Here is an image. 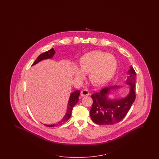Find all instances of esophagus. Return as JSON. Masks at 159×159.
<instances>
[{"mask_svg": "<svg viewBox=\"0 0 159 159\" xmlns=\"http://www.w3.org/2000/svg\"><path fill=\"white\" fill-rule=\"evenodd\" d=\"M90 93L86 89H84V90H82V92H81L82 96H87L90 95Z\"/></svg>", "mask_w": 159, "mask_h": 159, "instance_id": "1", "label": "esophagus"}]
</instances>
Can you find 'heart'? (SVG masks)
Wrapping results in <instances>:
<instances>
[{"mask_svg":"<svg viewBox=\"0 0 159 159\" xmlns=\"http://www.w3.org/2000/svg\"><path fill=\"white\" fill-rule=\"evenodd\" d=\"M117 68L116 58L101 51H93L83 55L79 60V69L74 68L75 76L78 79L84 78L89 73V79L93 84L102 85L111 80Z\"/></svg>","mask_w":159,"mask_h":159,"instance_id":"1","label":"heart"}]
</instances>
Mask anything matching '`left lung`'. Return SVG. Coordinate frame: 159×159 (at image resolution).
I'll return each instance as SVG.
<instances>
[{"mask_svg": "<svg viewBox=\"0 0 159 159\" xmlns=\"http://www.w3.org/2000/svg\"><path fill=\"white\" fill-rule=\"evenodd\" d=\"M129 76L126 80V84L130 86V92L124 98L109 100L107 96L111 89L118 87L104 88L100 93L92 94L93 105L90 111L92 120L98 125H111L118 123L122 120L135 101V77L136 72L133 67L128 71Z\"/></svg>", "mask_w": 159, "mask_h": 159, "instance_id": "left-lung-1", "label": "left lung"}]
</instances>
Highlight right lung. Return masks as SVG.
<instances>
[{
    "label": "right lung",
    "mask_w": 159,
    "mask_h": 159,
    "mask_svg": "<svg viewBox=\"0 0 159 159\" xmlns=\"http://www.w3.org/2000/svg\"><path fill=\"white\" fill-rule=\"evenodd\" d=\"M55 50L53 49V48H52V49H51L50 50H49L48 51H46V52H45L43 53H41V55H39L38 58H37V59L35 61V62L32 65V66L37 64V63H39V62H40L41 61H42L43 59L52 58L53 57V55L55 54ZM80 92L79 90L75 91V92L71 93L70 96V98H69V102H68V106H67L66 114V115L64 116V118H63L62 120H61L60 122H58L57 124H56L45 125H46L47 126H49V127H54L55 126L62 125L64 123L67 122V120H69V118L71 116L73 107L76 104V103L79 101V97L80 96Z\"/></svg>",
    "instance_id": "add662e5"
}]
</instances>
